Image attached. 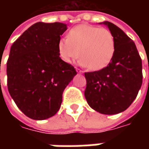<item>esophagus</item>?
<instances>
[{
	"label": "esophagus",
	"mask_w": 149,
	"mask_h": 149,
	"mask_svg": "<svg viewBox=\"0 0 149 149\" xmlns=\"http://www.w3.org/2000/svg\"><path fill=\"white\" fill-rule=\"evenodd\" d=\"M76 71L77 72V73H82V72H83L80 68H76Z\"/></svg>",
	"instance_id": "obj_1"
}]
</instances>
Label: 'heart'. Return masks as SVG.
<instances>
[{
    "instance_id": "1",
    "label": "heart",
    "mask_w": 149,
    "mask_h": 149,
    "mask_svg": "<svg viewBox=\"0 0 149 149\" xmlns=\"http://www.w3.org/2000/svg\"><path fill=\"white\" fill-rule=\"evenodd\" d=\"M59 55L66 63L80 56V63L90 70L97 71L109 65L114 56L115 39L107 29L89 24H80L72 28L68 38L59 40Z\"/></svg>"
}]
</instances>
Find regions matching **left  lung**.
I'll use <instances>...</instances> for the list:
<instances>
[{
	"label": "left lung",
	"mask_w": 149,
	"mask_h": 149,
	"mask_svg": "<svg viewBox=\"0 0 149 149\" xmlns=\"http://www.w3.org/2000/svg\"><path fill=\"white\" fill-rule=\"evenodd\" d=\"M102 24L114 37L115 53L108 66L84 73V96L93 109L113 115L127 109L137 96L143 78L142 61L130 37L111 22Z\"/></svg>",
	"instance_id": "obj_1"
}]
</instances>
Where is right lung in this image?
Listing matches in <instances>:
<instances>
[{"label":"right lung","instance_id":"right-lung-1","mask_svg":"<svg viewBox=\"0 0 149 149\" xmlns=\"http://www.w3.org/2000/svg\"><path fill=\"white\" fill-rule=\"evenodd\" d=\"M67 29L63 23L37 22L24 32L10 49L7 85L19 109L33 120L57 112L66 86L77 74L62 61L57 45Z\"/></svg>","mask_w":149,"mask_h":149}]
</instances>
